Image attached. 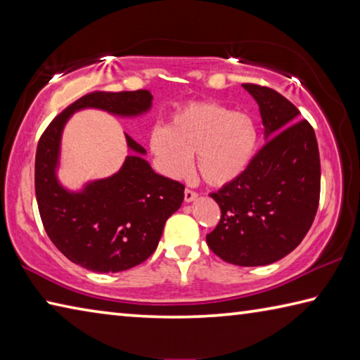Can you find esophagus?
Returning <instances> with one entry per match:
<instances>
[{
	"mask_svg": "<svg viewBox=\"0 0 360 360\" xmlns=\"http://www.w3.org/2000/svg\"><path fill=\"white\" fill-rule=\"evenodd\" d=\"M198 197V193L195 192V191H192V188H186L184 191V200L186 202H193L195 198Z\"/></svg>",
	"mask_w": 360,
	"mask_h": 360,
	"instance_id": "obj_1",
	"label": "esophagus"
}]
</instances>
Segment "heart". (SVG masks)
Returning <instances> with one entry per match:
<instances>
[{"instance_id":"1","label":"heart","mask_w":360,"mask_h":360,"mask_svg":"<svg viewBox=\"0 0 360 360\" xmlns=\"http://www.w3.org/2000/svg\"><path fill=\"white\" fill-rule=\"evenodd\" d=\"M255 146L257 129L248 114L208 101L179 109L168 127H155L149 136L150 152L163 173L186 178L195 154L198 173L210 186H225L241 176Z\"/></svg>"}]
</instances>
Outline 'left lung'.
Returning a JSON list of instances; mask_svg holds the SVG:
<instances>
[{
    "mask_svg": "<svg viewBox=\"0 0 360 360\" xmlns=\"http://www.w3.org/2000/svg\"><path fill=\"white\" fill-rule=\"evenodd\" d=\"M259 103L266 141L235 181L210 193L221 221L206 235L212 252L229 264L259 266L294 251L314 221L321 160L311 124L281 94L243 84Z\"/></svg>",
    "mask_w": 360,
    "mask_h": 360,
    "instance_id": "8db88e82",
    "label": "left lung"
}]
</instances>
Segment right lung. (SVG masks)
I'll return each instance as SVG.
<instances>
[{"label":"right lung","instance_id":"obj_1","mask_svg":"<svg viewBox=\"0 0 360 360\" xmlns=\"http://www.w3.org/2000/svg\"><path fill=\"white\" fill-rule=\"evenodd\" d=\"M152 94L95 90L65 108L42 133L36 149L34 191L42 225L65 257L87 270L117 273L148 260L163 225L184 200V184L152 172L138 155L127 157L117 174L87 186L82 193L63 191L56 179L65 122L81 108H101L120 115L148 111ZM129 148H144L127 135Z\"/></svg>","mask_w":360,"mask_h":360}]
</instances>
